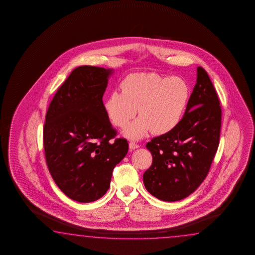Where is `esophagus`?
I'll return each instance as SVG.
<instances>
[{"label": "esophagus", "mask_w": 255, "mask_h": 255, "mask_svg": "<svg viewBox=\"0 0 255 255\" xmlns=\"http://www.w3.org/2000/svg\"><path fill=\"white\" fill-rule=\"evenodd\" d=\"M139 144H137L136 142H134V141H131L129 142V148L131 150H134V149H136V148H138Z\"/></svg>", "instance_id": "1"}]
</instances>
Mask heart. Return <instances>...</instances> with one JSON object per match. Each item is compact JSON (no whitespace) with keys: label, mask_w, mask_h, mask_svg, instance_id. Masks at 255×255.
I'll list each match as a JSON object with an SVG mask.
<instances>
[{"label":"heart","mask_w":255,"mask_h":255,"mask_svg":"<svg viewBox=\"0 0 255 255\" xmlns=\"http://www.w3.org/2000/svg\"><path fill=\"white\" fill-rule=\"evenodd\" d=\"M121 91L113 92L105 103L109 119L125 128L126 137L141 139L151 130L156 134L172 131L182 120L189 100V87L179 78H163L155 73L134 74L125 78Z\"/></svg>","instance_id":"obj_1"}]
</instances>
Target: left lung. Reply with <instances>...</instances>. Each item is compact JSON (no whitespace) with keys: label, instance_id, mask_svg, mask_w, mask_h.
<instances>
[{"label":"left lung","instance_id":"1","mask_svg":"<svg viewBox=\"0 0 255 255\" xmlns=\"http://www.w3.org/2000/svg\"><path fill=\"white\" fill-rule=\"evenodd\" d=\"M221 108L205 69L197 79L179 124L147 142L152 164L143 174L147 191L165 202L186 198L207 176L220 142Z\"/></svg>","mask_w":255,"mask_h":255}]
</instances>
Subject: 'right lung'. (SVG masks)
Masks as SVG:
<instances>
[{"label":"right lung","instance_id":"1","mask_svg":"<svg viewBox=\"0 0 255 255\" xmlns=\"http://www.w3.org/2000/svg\"><path fill=\"white\" fill-rule=\"evenodd\" d=\"M113 69L80 66L58 89L48 108L43 139L49 171L58 187L79 203L108 191L113 168L128 151L109 121L103 96Z\"/></svg>","mask_w":255,"mask_h":255}]
</instances>
